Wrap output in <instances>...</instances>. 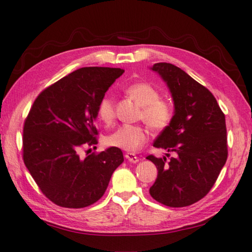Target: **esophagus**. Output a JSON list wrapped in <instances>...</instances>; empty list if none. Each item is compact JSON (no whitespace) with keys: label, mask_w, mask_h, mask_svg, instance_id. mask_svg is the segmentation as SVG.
I'll return each mask as SVG.
<instances>
[{"label":"esophagus","mask_w":252,"mask_h":252,"mask_svg":"<svg viewBox=\"0 0 252 252\" xmlns=\"http://www.w3.org/2000/svg\"><path fill=\"white\" fill-rule=\"evenodd\" d=\"M126 158L129 160V162H131V163L138 162V157L135 156V155L132 154V153H126Z\"/></svg>","instance_id":"1"}]
</instances>
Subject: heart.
I'll return each mask as SVG.
<instances>
[{"mask_svg": "<svg viewBox=\"0 0 252 252\" xmlns=\"http://www.w3.org/2000/svg\"><path fill=\"white\" fill-rule=\"evenodd\" d=\"M126 94L142 106L141 119L154 131H163L174 118V107L169 100L160 97L159 91L146 82H136L126 89ZM97 116L109 126L115 120V101L105 95L98 101ZM148 140V131L141 125H123L106 138L108 146L126 152H136Z\"/></svg>", "mask_w": 252, "mask_h": 252, "instance_id": "1", "label": "heart"}]
</instances>
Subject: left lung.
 Listing matches in <instances>:
<instances>
[{
  "mask_svg": "<svg viewBox=\"0 0 252 252\" xmlns=\"http://www.w3.org/2000/svg\"><path fill=\"white\" fill-rule=\"evenodd\" d=\"M152 70L168 84L175 109L173 121L160 133L154 146L176 156L168 162L165 157L147 156L158 170L149 194L164 206H190L210 191L226 162L225 115L210 91L181 68L157 63Z\"/></svg>",
  "mask_w": 252,
  "mask_h": 252,
  "instance_id": "8db88e82",
  "label": "left lung"
}]
</instances>
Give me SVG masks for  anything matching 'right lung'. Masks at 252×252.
Masks as SVG:
<instances>
[{"label": "right lung", "instance_id": "obj_1", "mask_svg": "<svg viewBox=\"0 0 252 252\" xmlns=\"http://www.w3.org/2000/svg\"><path fill=\"white\" fill-rule=\"evenodd\" d=\"M123 72L120 68H80L44 89L31 106L24 125V162L55 205H93L123 162L116 147L80 157L83 147L98 143L94 125L98 101Z\"/></svg>", "mask_w": 252, "mask_h": 252}]
</instances>
